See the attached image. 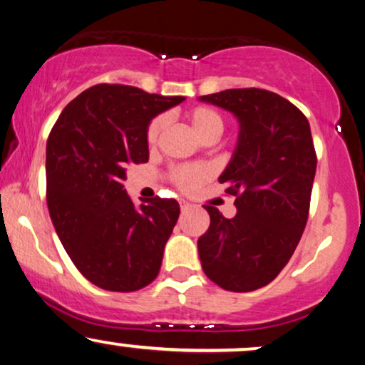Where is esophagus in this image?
I'll return each mask as SVG.
<instances>
[{
    "label": "esophagus",
    "mask_w": 365,
    "mask_h": 365,
    "mask_svg": "<svg viewBox=\"0 0 365 365\" xmlns=\"http://www.w3.org/2000/svg\"><path fill=\"white\" fill-rule=\"evenodd\" d=\"M179 206H181L182 211H186V210L191 208V203H190V201H186V200H181V201H179Z\"/></svg>",
    "instance_id": "obj_1"
}]
</instances>
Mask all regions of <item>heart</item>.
Wrapping results in <instances>:
<instances>
[{
    "label": "heart",
    "instance_id": "b5f03b06",
    "mask_svg": "<svg viewBox=\"0 0 365 365\" xmlns=\"http://www.w3.org/2000/svg\"><path fill=\"white\" fill-rule=\"evenodd\" d=\"M186 120L191 125L192 132H195L201 140H217L220 135L223 133L225 121L223 116L220 115V111L215 110L211 106H195L191 110L186 111ZM165 127L164 116H155L154 120L148 123L147 127V143L148 145H155L157 138L162 130ZM208 173L203 165L196 164H186V165H178L170 170V181L181 191H195L196 187H200L201 184L206 181Z\"/></svg>",
    "mask_w": 365,
    "mask_h": 365
}]
</instances>
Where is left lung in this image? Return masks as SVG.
I'll return each instance as SVG.
<instances>
[{
    "label": "left lung",
    "instance_id": "8db88e82",
    "mask_svg": "<svg viewBox=\"0 0 365 365\" xmlns=\"http://www.w3.org/2000/svg\"><path fill=\"white\" fill-rule=\"evenodd\" d=\"M201 101L232 111L240 123L230 164L218 181L235 196L237 215L213 206L197 240L201 267L227 291L267 286L289 262L308 222L314 173L309 123L292 103L265 89H227Z\"/></svg>",
    "mask_w": 365,
    "mask_h": 365
}]
</instances>
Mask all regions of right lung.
I'll list each match as a JSON object with an SVG mask.
<instances>
[{"mask_svg":"<svg viewBox=\"0 0 365 365\" xmlns=\"http://www.w3.org/2000/svg\"><path fill=\"white\" fill-rule=\"evenodd\" d=\"M186 100L123 84H96L62 110L47 140V206L78 271L106 291L142 289L160 271L179 203L135 206L127 168L148 160L150 120Z\"/></svg>","mask_w":365,"mask_h":365,"instance_id":"1","label":"right lung"}]
</instances>
